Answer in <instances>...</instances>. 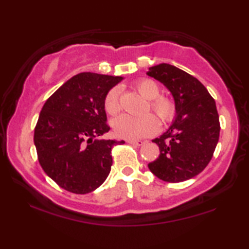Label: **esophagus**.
<instances>
[{"label":"esophagus","instance_id":"1","mask_svg":"<svg viewBox=\"0 0 249 249\" xmlns=\"http://www.w3.org/2000/svg\"><path fill=\"white\" fill-rule=\"evenodd\" d=\"M127 142H128V144L134 145V146H142V144H144V142H142V141H130V140H128Z\"/></svg>","mask_w":249,"mask_h":249}]
</instances>
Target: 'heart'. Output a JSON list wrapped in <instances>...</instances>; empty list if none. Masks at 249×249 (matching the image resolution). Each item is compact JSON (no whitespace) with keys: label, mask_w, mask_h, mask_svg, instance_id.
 <instances>
[{"label":"heart","mask_w":249,"mask_h":249,"mask_svg":"<svg viewBox=\"0 0 249 249\" xmlns=\"http://www.w3.org/2000/svg\"><path fill=\"white\" fill-rule=\"evenodd\" d=\"M135 89L138 93L149 101V107L162 123H169L175 119L177 107L174 100L168 96L159 95L160 88L154 80L141 79L135 83ZM120 89L113 88L107 92L104 99V108L108 114L115 115L121 111ZM159 128L158 120L154 115L147 114L141 117L122 115L114 121L113 129L117 137L125 140H140L142 137L150 136Z\"/></svg>","instance_id":"obj_1"}]
</instances>
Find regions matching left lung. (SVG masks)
<instances>
[{
    "label": "left lung",
    "mask_w": 249,
    "mask_h": 249,
    "mask_svg": "<svg viewBox=\"0 0 249 249\" xmlns=\"http://www.w3.org/2000/svg\"><path fill=\"white\" fill-rule=\"evenodd\" d=\"M149 77L171 92L177 113L170 127L155 138L160 154L149 170L167 182H181L209 165L220 137L215 101L196 78L168 64L150 67Z\"/></svg>",
    "instance_id": "8db88e82"
}]
</instances>
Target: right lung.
<instances>
[{
    "label": "right lung",
    "instance_id": "add662e5",
    "mask_svg": "<svg viewBox=\"0 0 249 249\" xmlns=\"http://www.w3.org/2000/svg\"><path fill=\"white\" fill-rule=\"evenodd\" d=\"M123 78L82 72L69 79L46 101L34 142L49 178L65 190L86 195L111 171V151L124 141L98 140L109 130L104 99Z\"/></svg>",
    "mask_w": 249,
    "mask_h": 249
}]
</instances>
